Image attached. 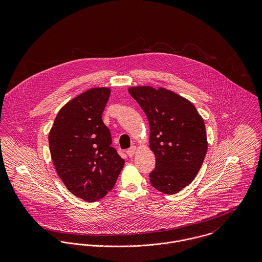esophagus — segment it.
Returning a JSON list of instances; mask_svg holds the SVG:
<instances>
[{
    "label": "esophagus",
    "mask_w": 262,
    "mask_h": 262,
    "mask_svg": "<svg viewBox=\"0 0 262 262\" xmlns=\"http://www.w3.org/2000/svg\"><path fill=\"white\" fill-rule=\"evenodd\" d=\"M135 151H136V147L135 146H132V147H130L129 149H127V154H128V156L129 157H132L133 155H134V153H135Z\"/></svg>",
    "instance_id": "esophagus-1"
}]
</instances>
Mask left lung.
I'll use <instances>...</instances> for the list:
<instances>
[{"mask_svg":"<svg viewBox=\"0 0 262 262\" xmlns=\"http://www.w3.org/2000/svg\"><path fill=\"white\" fill-rule=\"evenodd\" d=\"M129 93L149 122V146L155 154L150 184L163 193H177L203 164L208 149L204 120L189 101L165 89L135 86Z\"/></svg>","mask_w":262,"mask_h":262,"instance_id":"left-lung-1","label":"left lung"}]
</instances>
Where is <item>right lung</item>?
Returning a JSON list of instances; mask_svg holds the SVG:
<instances>
[{
    "instance_id": "obj_1",
    "label": "right lung",
    "mask_w": 262,
    "mask_h": 262,
    "mask_svg": "<svg viewBox=\"0 0 262 262\" xmlns=\"http://www.w3.org/2000/svg\"><path fill=\"white\" fill-rule=\"evenodd\" d=\"M110 94L108 88H97L69 102L48 136L57 174L72 193L86 202L110 191L125 163L111 146V132L102 120Z\"/></svg>"
}]
</instances>
